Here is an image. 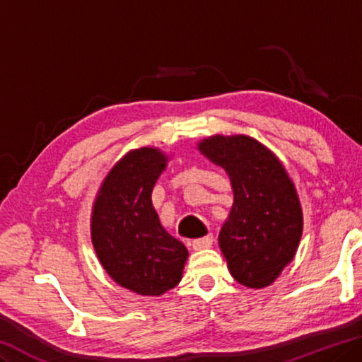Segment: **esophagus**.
<instances>
[{
	"mask_svg": "<svg viewBox=\"0 0 362 362\" xmlns=\"http://www.w3.org/2000/svg\"><path fill=\"white\" fill-rule=\"evenodd\" d=\"M214 242V238H212V235H206L203 238H197L192 242L193 250H204V248H209V246Z\"/></svg>",
	"mask_w": 362,
	"mask_h": 362,
	"instance_id": "34e87169",
	"label": "esophagus"
}]
</instances>
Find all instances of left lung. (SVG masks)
I'll list each match as a JSON object with an SVG mask.
<instances>
[{"mask_svg": "<svg viewBox=\"0 0 362 362\" xmlns=\"http://www.w3.org/2000/svg\"><path fill=\"white\" fill-rule=\"evenodd\" d=\"M211 163L230 175L233 206L219 245L238 284H272L296 253L303 212L295 187L279 159L250 136H221L199 143Z\"/></svg>", "mask_w": 362, "mask_h": 362, "instance_id": "1", "label": "left lung"}]
</instances>
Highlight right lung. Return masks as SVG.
I'll return each mask as SVG.
<instances>
[{
    "mask_svg": "<svg viewBox=\"0 0 362 362\" xmlns=\"http://www.w3.org/2000/svg\"><path fill=\"white\" fill-rule=\"evenodd\" d=\"M165 160L156 148L130 151L103 182L91 217V240L103 267L119 285L145 296L174 288L188 256L151 204Z\"/></svg>",
    "mask_w": 362,
    "mask_h": 362,
    "instance_id": "add662e5",
    "label": "right lung"
}]
</instances>
